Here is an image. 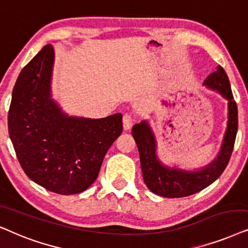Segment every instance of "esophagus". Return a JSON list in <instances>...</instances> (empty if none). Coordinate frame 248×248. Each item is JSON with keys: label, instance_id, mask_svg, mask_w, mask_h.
I'll use <instances>...</instances> for the list:
<instances>
[{"label": "esophagus", "instance_id": "34e87169", "mask_svg": "<svg viewBox=\"0 0 248 248\" xmlns=\"http://www.w3.org/2000/svg\"><path fill=\"white\" fill-rule=\"evenodd\" d=\"M122 122H124V130H129L131 126H133L134 119L130 114H124V118H122Z\"/></svg>", "mask_w": 248, "mask_h": 248}]
</instances>
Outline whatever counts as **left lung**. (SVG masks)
Here are the masks:
<instances>
[{"mask_svg": "<svg viewBox=\"0 0 248 248\" xmlns=\"http://www.w3.org/2000/svg\"><path fill=\"white\" fill-rule=\"evenodd\" d=\"M203 84L219 92L224 98H227L229 105L228 128L224 135L222 147L216 160L204 169L199 171H185L164 167L157 160L155 154L156 144L147 122L141 121L140 124H136L133 127V136L140 152L144 181L148 189L156 195L178 199V197H186L199 193L214 183L222 174L229 163L235 146L237 130H238V110L233 100L229 79L224 69L221 65H217V70L207 76Z\"/></svg>", "mask_w": 248, "mask_h": 248, "instance_id": "left-lung-1", "label": "left lung"}]
</instances>
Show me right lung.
<instances>
[{
    "mask_svg": "<svg viewBox=\"0 0 248 248\" xmlns=\"http://www.w3.org/2000/svg\"><path fill=\"white\" fill-rule=\"evenodd\" d=\"M52 45L25 65L9 108V135L25 173L45 189L72 195L96 180L108 148L122 133V114L68 117L51 100Z\"/></svg>",
    "mask_w": 248,
    "mask_h": 248,
    "instance_id": "add662e5",
    "label": "right lung"
}]
</instances>
